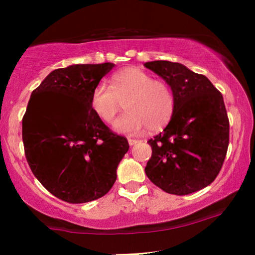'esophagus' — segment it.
<instances>
[{"label":"esophagus","mask_w":255,"mask_h":255,"mask_svg":"<svg viewBox=\"0 0 255 255\" xmlns=\"http://www.w3.org/2000/svg\"><path fill=\"white\" fill-rule=\"evenodd\" d=\"M128 145H130V146H133L138 142L137 139H131V138H128Z\"/></svg>","instance_id":"1"}]
</instances>
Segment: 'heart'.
Returning <instances> with one entry per match:
<instances>
[{"label": "heart", "mask_w": 255, "mask_h": 255, "mask_svg": "<svg viewBox=\"0 0 255 255\" xmlns=\"http://www.w3.org/2000/svg\"><path fill=\"white\" fill-rule=\"evenodd\" d=\"M125 102L128 111L114 123L120 133L137 134L145 128L156 131L166 127L173 116L175 100L170 87L153 80L137 67H127L115 73L111 86L97 85L90 95V109L104 123H111Z\"/></svg>", "instance_id": "obj_1"}]
</instances>
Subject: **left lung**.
I'll use <instances>...</instances> for the list:
<instances>
[{
	"label": "left lung",
	"instance_id": "1",
	"mask_svg": "<svg viewBox=\"0 0 255 255\" xmlns=\"http://www.w3.org/2000/svg\"><path fill=\"white\" fill-rule=\"evenodd\" d=\"M172 89L175 107L162 132L147 141L149 180L168 194L188 195L218 175L229 146V118L223 95L207 76L179 62L144 64Z\"/></svg>",
	"mask_w": 255,
	"mask_h": 255
}]
</instances>
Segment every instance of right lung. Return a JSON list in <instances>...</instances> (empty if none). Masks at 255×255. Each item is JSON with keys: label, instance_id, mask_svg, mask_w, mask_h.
I'll return each mask as SVG.
<instances>
[{"label": "right lung", "instance_id": "1", "mask_svg": "<svg viewBox=\"0 0 255 255\" xmlns=\"http://www.w3.org/2000/svg\"><path fill=\"white\" fill-rule=\"evenodd\" d=\"M115 64L54 69L31 94L23 142L31 170L55 197L86 203L102 197L117 179L128 142L90 109V95Z\"/></svg>", "mask_w": 255, "mask_h": 255}]
</instances>
